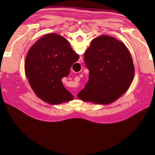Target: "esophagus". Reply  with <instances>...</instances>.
<instances>
[{
  "instance_id": "34e87169",
  "label": "esophagus",
  "mask_w": 155,
  "mask_h": 155,
  "mask_svg": "<svg viewBox=\"0 0 155 155\" xmlns=\"http://www.w3.org/2000/svg\"><path fill=\"white\" fill-rule=\"evenodd\" d=\"M82 61H83V59H82V57H80L79 60H78V62H79V63H82Z\"/></svg>"
}]
</instances>
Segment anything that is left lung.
Masks as SVG:
<instances>
[{
	"label": "left lung",
	"instance_id": "left-lung-1",
	"mask_svg": "<svg viewBox=\"0 0 155 155\" xmlns=\"http://www.w3.org/2000/svg\"><path fill=\"white\" fill-rule=\"evenodd\" d=\"M84 59L90 75L77 95L81 101L109 104L130 87L135 75L134 64L127 46L117 39L107 35L94 38Z\"/></svg>",
	"mask_w": 155,
	"mask_h": 155
}]
</instances>
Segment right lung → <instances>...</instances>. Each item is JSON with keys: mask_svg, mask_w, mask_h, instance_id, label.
<instances>
[{"mask_svg": "<svg viewBox=\"0 0 155 155\" xmlns=\"http://www.w3.org/2000/svg\"><path fill=\"white\" fill-rule=\"evenodd\" d=\"M79 58L68 40L57 33L41 37L26 57L25 74L34 92L43 101L59 104L74 97L63 85L72 65Z\"/></svg>", "mask_w": 155, "mask_h": 155, "instance_id": "add662e5", "label": "right lung"}]
</instances>
